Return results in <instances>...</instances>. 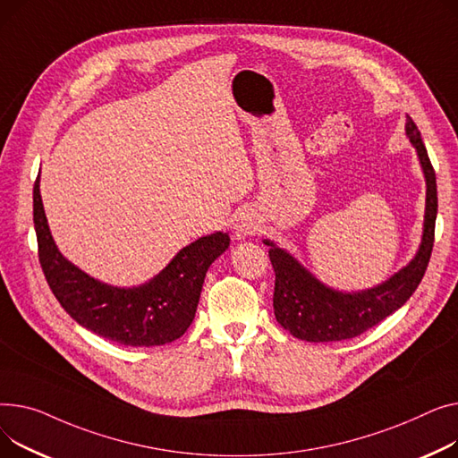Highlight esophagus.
<instances>
[{"instance_id":"1","label":"esophagus","mask_w":458,"mask_h":458,"mask_svg":"<svg viewBox=\"0 0 458 458\" xmlns=\"http://www.w3.org/2000/svg\"><path fill=\"white\" fill-rule=\"evenodd\" d=\"M233 229L236 238H246L259 229V220L251 212H240L233 224Z\"/></svg>"}]
</instances>
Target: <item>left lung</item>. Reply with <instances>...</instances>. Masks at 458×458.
I'll return each mask as SVG.
<instances>
[{"instance_id":"obj_1","label":"left lung","mask_w":458,"mask_h":458,"mask_svg":"<svg viewBox=\"0 0 458 458\" xmlns=\"http://www.w3.org/2000/svg\"><path fill=\"white\" fill-rule=\"evenodd\" d=\"M405 132L416 149L427 192L420 248L414 259L399 272L371 288L344 292L321 283L298 259L279 248L274 240H262L266 246H270L267 253H270L276 272L274 312L279 326L292 336L305 342H338L355 338L405 305L421 283L435 244L438 210L437 175L421 142V134L409 114Z\"/></svg>"}]
</instances>
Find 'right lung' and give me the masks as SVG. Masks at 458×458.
I'll return each mask as SVG.
<instances>
[{"instance_id":"1","label":"right lung","mask_w":458,"mask_h":458,"mask_svg":"<svg viewBox=\"0 0 458 458\" xmlns=\"http://www.w3.org/2000/svg\"><path fill=\"white\" fill-rule=\"evenodd\" d=\"M33 222L46 281L63 309L98 336L131 347L165 345L191 327L208 266L229 248V234L216 231L182 248L166 267L139 286H113L72 264L51 236L40 196L33 191Z\"/></svg>"}]
</instances>
